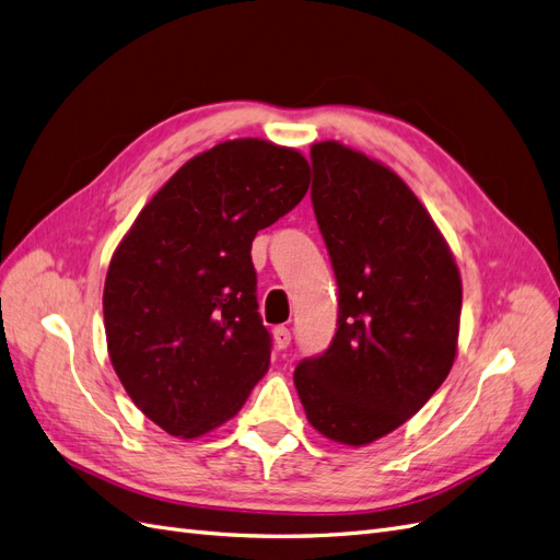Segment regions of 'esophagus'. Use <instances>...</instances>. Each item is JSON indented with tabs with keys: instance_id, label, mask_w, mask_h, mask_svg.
Segmentation results:
<instances>
[{
	"instance_id": "1",
	"label": "esophagus",
	"mask_w": 560,
	"mask_h": 560,
	"mask_svg": "<svg viewBox=\"0 0 560 560\" xmlns=\"http://www.w3.org/2000/svg\"><path fill=\"white\" fill-rule=\"evenodd\" d=\"M273 338H276V346H278L280 350H284L287 346L292 343V331L287 329L284 325H280V327H276V329H273Z\"/></svg>"
}]
</instances>
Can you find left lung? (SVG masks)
Listing matches in <instances>:
<instances>
[{
    "label": "left lung",
    "mask_w": 560,
    "mask_h": 560,
    "mask_svg": "<svg viewBox=\"0 0 560 560\" xmlns=\"http://www.w3.org/2000/svg\"><path fill=\"white\" fill-rule=\"evenodd\" d=\"M311 161L338 319L329 348L296 364L294 385L319 434L364 446L446 381L463 284L444 235L389 167L338 142L313 144Z\"/></svg>",
    "instance_id": "left-lung-1"
}]
</instances>
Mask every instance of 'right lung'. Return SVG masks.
<instances>
[{
	"label": "right lung",
	"instance_id": "add662e5",
	"mask_svg": "<svg viewBox=\"0 0 560 560\" xmlns=\"http://www.w3.org/2000/svg\"><path fill=\"white\" fill-rule=\"evenodd\" d=\"M308 184V161L294 149L222 142L184 163L116 247L103 296L109 360L167 434L224 425L268 371L252 241Z\"/></svg>",
	"mask_w": 560,
	"mask_h": 560
}]
</instances>
